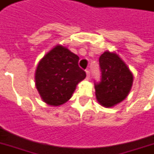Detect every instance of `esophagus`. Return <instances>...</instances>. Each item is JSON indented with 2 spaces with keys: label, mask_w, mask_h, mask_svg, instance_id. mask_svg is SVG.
Instances as JSON below:
<instances>
[{
  "label": "esophagus",
  "mask_w": 154,
  "mask_h": 154,
  "mask_svg": "<svg viewBox=\"0 0 154 154\" xmlns=\"http://www.w3.org/2000/svg\"><path fill=\"white\" fill-rule=\"evenodd\" d=\"M86 73H87V77H86V79H87V80H89V79H90V72H89V71H86Z\"/></svg>",
  "instance_id": "esophagus-1"
}]
</instances>
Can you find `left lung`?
<instances>
[{
	"instance_id": "8db88e82",
	"label": "left lung",
	"mask_w": 154,
	"mask_h": 154,
	"mask_svg": "<svg viewBox=\"0 0 154 154\" xmlns=\"http://www.w3.org/2000/svg\"><path fill=\"white\" fill-rule=\"evenodd\" d=\"M101 79L95 84L96 97L100 106L112 107L125 99L131 90L134 75L116 53L106 51L99 58Z\"/></svg>"
}]
</instances>
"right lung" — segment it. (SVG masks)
I'll return each mask as SVG.
<instances>
[{"label": "right lung", "mask_w": 154, "mask_h": 154, "mask_svg": "<svg viewBox=\"0 0 154 154\" xmlns=\"http://www.w3.org/2000/svg\"><path fill=\"white\" fill-rule=\"evenodd\" d=\"M78 61L77 55L60 44L39 61L35 71V87L44 102L58 106L70 99L77 84L86 77Z\"/></svg>", "instance_id": "add662e5"}]
</instances>
